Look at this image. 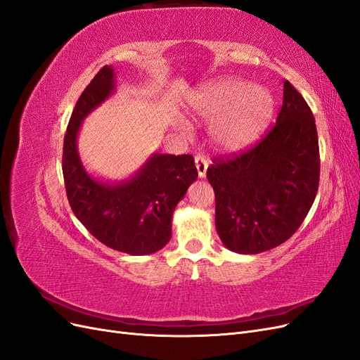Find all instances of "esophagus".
<instances>
[{
  "instance_id": "1",
  "label": "esophagus",
  "mask_w": 360,
  "mask_h": 360,
  "mask_svg": "<svg viewBox=\"0 0 360 360\" xmlns=\"http://www.w3.org/2000/svg\"><path fill=\"white\" fill-rule=\"evenodd\" d=\"M195 167H197V171H198V177L200 179H204L205 177V172H207V168H209V162H207L202 156H195Z\"/></svg>"
}]
</instances>
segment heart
I'll use <instances>...</instances> for the list:
<instances>
[{"label": "heart", "mask_w": 360, "mask_h": 360, "mask_svg": "<svg viewBox=\"0 0 360 360\" xmlns=\"http://www.w3.org/2000/svg\"><path fill=\"white\" fill-rule=\"evenodd\" d=\"M188 108L193 118L212 123L210 141L217 150L238 151L263 134L274 115L275 101L264 86L224 79L195 94ZM179 126L184 129L181 123Z\"/></svg>", "instance_id": "heart-1"}]
</instances>
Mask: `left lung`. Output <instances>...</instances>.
Instances as JSON below:
<instances>
[{
    "label": "left lung",
    "mask_w": 360,
    "mask_h": 360,
    "mask_svg": "<svg viewBox=\"0 0 360 360\" xmlns=\"http://www.w3.org/2000/svg\"><path fill=\"white\" fill-rule=\"evenodd\" d=\"M207 180L216 197V231L233 252L254 255L296 233L319 191L315 120L302 94L284 82L275 127L233 159H214Z\"/></svg>",
    "instance_id": "obj_1"
}]
</instances>
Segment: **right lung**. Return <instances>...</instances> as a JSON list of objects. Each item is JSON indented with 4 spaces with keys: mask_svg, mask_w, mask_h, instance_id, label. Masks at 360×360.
Returning <instances> with one entry per match:
<instances>
[{
    "mask_svg": "<svg viewBox=\"0 0 360 360\" xmlns=\"http://www.w3.org/2000/svg\"><path fill=\"white\" fill-rule=\"evenodd\" d=\"M112 66L99 70L75 105L64 136L63 176L75 216L97 240L129 255H148L171 238L172 213L198 171L191 155L153 153L124 180L86 171L78 150L84 120L115 91Z\"/></svg>",
    "mask_w": 360,
    "mask_h": 360,
    "instance_id": "add662e5",
    "label": "right lung"
}]
</instances>
